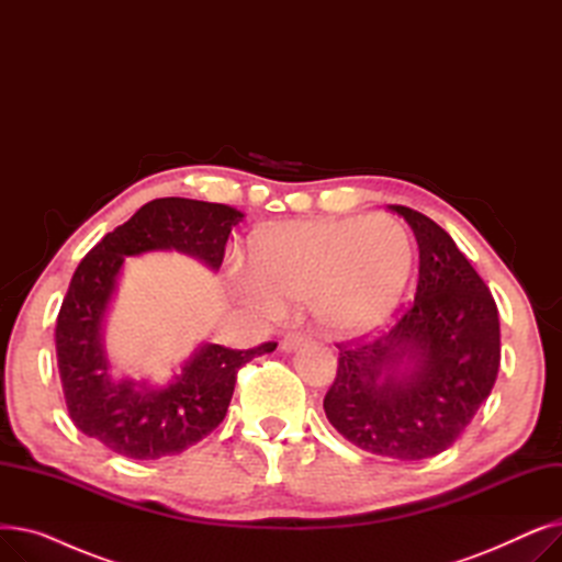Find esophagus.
<instances>
[{
	"label": "esophagus",
	"mask_w": 562,
	"mask_h": 562,
	"mask_svg": "<svg viewBox=\"0 0 562 562\" xmlns=\"http://www.w3.org/2000/svg\"><path fill=\"white\" fill-rule=\"evenodd\" d=\"M305 341H307V335H303V333H289V335L282 337L280 348H282L284 352H293L296 348H301Z\"/></svg>",
	"instance_id": "1"
}]
</instances>
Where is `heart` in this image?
<instances>
[{
  "mask_svg": "<svg viewBox=\"0 0 562 562\" xmlns=\"http://www.w3.org/2000/svg\"><path fill=\"white\" fill-rule=\"evenodd\" d=\"M244 289L261 305L310 301L318 328L360 337L398 307L415 263L412 236L392 216L266 225L250 236Z\"/></svg>",
  "mask_w": 562,
  "mask_h": 562,
  "instance_id": "heart-1",
  "label": "heart"
}]
</instances>
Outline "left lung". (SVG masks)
Returning <instances> with one entry per match:
<instances>
[{"label":"left lung","mask_w":562,"mask_h":562,"mask_svg":"<svg viewBox=\"0 0 562 562\" xmlns=\"http://www.w3.org/2000/svg\"><path fill=\"white\" fill-rule=\"evenodd\" d=\"M419 244L412 307L375 341L339 346L323 398L350 445L394 460L447 451L490 396L498 362V310L449 232L409 206L390 204Z\"/></svg>","instance_id":"1"}]
</instances>
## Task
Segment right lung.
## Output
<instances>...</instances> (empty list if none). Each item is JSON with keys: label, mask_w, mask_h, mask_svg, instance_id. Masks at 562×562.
I'll return each mask as SVG.
<instances>
[{"label": "right lung", "mask_w": 562, "mask_h": 562, "mask_svg": "<svg viewBox=\"0 0 562 562\" xmlns=\"http://www.w3.org/2000/svg\"><path fill=\"white\" fill-rule=\"evenodd\" d=\"M241 221L244 212L227 204L159 198L79 261L56 318V360L70 419L83 435L117 456L157 460L187 451L225 419L236 373L278 344L250 350L200 344L166 385H150L113 375L104 323L127 257L177 250L216 273L227 236Z\"/></svg>", "instance_id": "1"}]
</instances>
